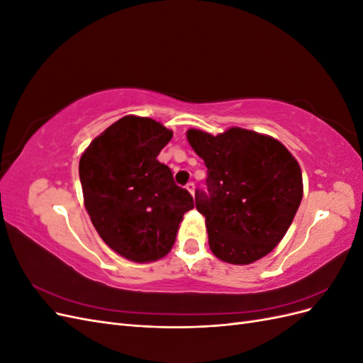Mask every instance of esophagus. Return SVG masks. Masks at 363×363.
Wrapping results in <instances>:
<instances>
[{"label": "esophagus", "mask_w": 363, "mask_h": 363, "mask_svg": "<svg viewBox=\"0 0 363 363\" xmlns=\"http://www.w3.org/2000/svg\"><path fill=\"white\" fill-rule=\"evenodd\" d=\"M186 188H188V191L194 195L195 194V183L194 182H189L188 184H186Z\"/></svg>", "instance_id": "34e87169"}]
</instances>
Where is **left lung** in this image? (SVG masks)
<instances>
[{
	"mask_svg": "<svg viewBox=\"0 0 363 363\" xmlns=\"http://www.w3.org/2000/svg\"><path fill=\"white\" fill-rule=\"evenodd\" d=\"M207 167V189L195 191L213 255L235 265L267 256L292 223L303 199L301 169L279 140L244 128L212 136L189 130Z\"/></svg>",
	"mask_w": 363,
	"mask_h": 363,
	"instance_id": "obj_1",
	"label": "left lung"
}]
</instances>
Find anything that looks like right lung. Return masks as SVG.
<instances>
[{
	"instance_id": "add662e5",
	"label": "right lung",
	"mask_w": 363,
	"mask_h": 363,
	"mask_svg": "<svg viewBox=\"0 0 363 363\" xmlns=\"http://www.w3.org/2000/svg\"><path fill=\"white\" fill-rule=\"evenodd\" d=\"M172 131L150 118L124 116L95 138L79 164L86 211L104 242L135 262L168 255L194 207L160 150Z\"/></svg>"
}]
</instances>
